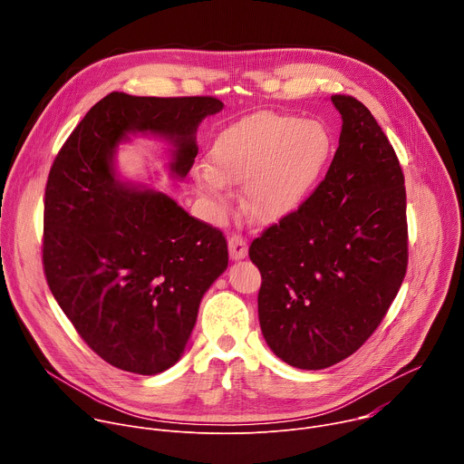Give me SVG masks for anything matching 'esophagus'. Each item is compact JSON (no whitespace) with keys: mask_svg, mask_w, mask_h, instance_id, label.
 Returning a JSON list of instances; mask_svg holds the SVG:
<instances>
[{"mask_svg":"<svg viewBox=\"0 0 464 464\" xmlns=\"http://www.w3.org/2000/svg\"><path fill=\"white\" fill-rule=\"evenodd\" d=\"M227 246H229V256L233 260L246 258V255H247V240L246 238H242L240 235H231L227 238Z\"/></svg>","mask_w":464,"mask_h":464,"instance_id":"esophagus-1","label":"esophagus"}]
</instances>
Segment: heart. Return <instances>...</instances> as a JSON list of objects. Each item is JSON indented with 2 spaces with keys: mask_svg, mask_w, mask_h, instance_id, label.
<instances>
[{
  "mask_svg": "<svg viewBox=\"0 0 464 464\" xmlns=\"http://www.w3.org/2000/svg\"><path fill=\"white\" fill-rule=\"evenodd\" d=\"M333 147V134L321 121L256 111L220 131L209 165H196L192 181L218 215L229 206V185H244L249 215L277 222L308 200Z\"/></svg>",
  "mask_w": 464,
  "mask_h": 464,
  "instance_id": "1",
  "label": "heart"
}]
</instances>
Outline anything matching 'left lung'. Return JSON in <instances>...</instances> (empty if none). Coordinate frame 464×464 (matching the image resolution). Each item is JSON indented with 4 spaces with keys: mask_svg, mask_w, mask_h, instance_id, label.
<instances>
[{
    "mask_svg": "<svg viewBox=\"0 0 464 464\" xmlns=\"http://www.w3.org/2000/svg\"><path fill=\"white\" fill-rule=\"evenodd\" d=\"M340 147L308 200L249 246L262 276L258 321L277 358L317 371L356 353L408 268L404 174L371 111L330 97Z\"/></svg>",
    "mask_w": 464,
    "mask_h": 464,
    "instance_id": "1",
    "label": "left lung"
}]
</instances>
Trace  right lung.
<instances>
[{
	"label": "right lung",
	"mask_w": 464,
	"mask_h": 464,
	"mask_svg": "<svg viewBox=\"0 0 464 464\" xmlns=\"http://www.w3.org/2000/svg\"><path fill=\"white\" fill-rule=\"evenodd\" d=\"M222 108L215 97L113 92L54 158L44 202L45 279L81 338L117 369L150 376L172 367L229 260L222 231L119 176V145L134 134L169 141V174L183 179L198 126Z\"/></svg>",
	"instance_id": "1"
}]
</instances>
